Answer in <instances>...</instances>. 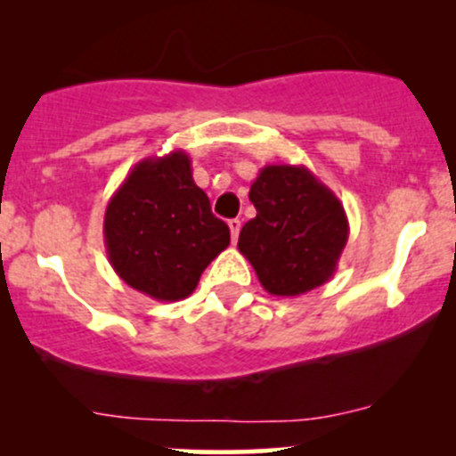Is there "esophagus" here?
Returning <instances> with one entry per match:
<instances>
[{
  "instance_id": "obj_1",
  "label": "esophagus",
  "mask_w": 456,
  "mask_h": 456,
  "mask_svg": "<svg viewBox=\"0 0 456 456\" xmlns=\"http://www.w3.org/2000/svg\"><path fill=\"white\" fill-rule=\"evenodd\" d=\"M240 229H242V221H240V218H232V221H229V232H232L233 242H235V240H238Z\"/></svg>"
}]
</instances>
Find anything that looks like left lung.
I'll list each match as a JSON object with an SVG mask.
<instances>
[{
	"mask_svg": "<svg viewBox=\"0 0 456 456\" xmlns=\"http://www.w3.org/2000/svg\"><path fill=\"white\" fill-rule=\"evenodd\" d=\"M257 216L240 232L238 248L272 296L317 289L337 272L349 238L343 203L305 165H265L250 184Z\"/></svg>",
	"mask_w": 456,
	"mask_h": 456,
	"instance_id": "left-lung-1",
	"label": "left lung"
}]
</instances>
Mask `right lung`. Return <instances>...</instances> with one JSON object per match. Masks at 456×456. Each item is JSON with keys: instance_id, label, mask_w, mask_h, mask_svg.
<instances>
[{"instance_id": "obj_1", "label": "right lung", "mask_w": 456, "mask_h": 456, "mask_svg": "<svg viewBox=\"0 0 456 456\" xmlns=\"http://www.w3.org/2000/svg\"><path fill=\"white\" fill-rule=\"evenodd\" d=\"M102 232L115 274L160 302L191 296L229 246V227L192 180L184 150L137 162L109 199Z\"/></svg>"}]
</instances>
